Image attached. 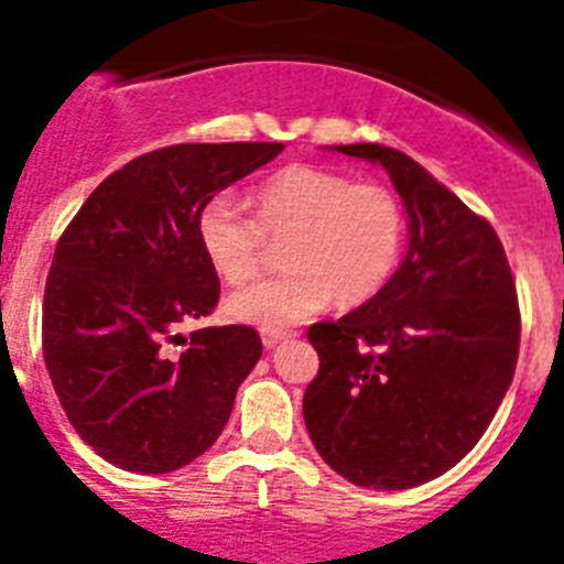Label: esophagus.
I'll list each match as a JSON object with an SVG mask.
<instances>
[{
  "mask_svg": "<svg viewBox=\"0 0 564 564\" xmlns=\"http://www.w3.org/2000/svg\"><path fill=\"white\" fill-rule=\"evenodd\" d=\"M292 336H294V330H281V328H267V330H261V341H264L267 350H272V347H278L283 339H292Z\"/></svg>",
  "mask_w": 564,
  "mask_h": 564,
  "instance_id": "obj_1",
  "label": "esophagus"
}]
</instances>
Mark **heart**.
Returning <instances> with one entry per match:
<instances>
[{
  "label": "heart",
  "mask_w": 564,
  "mask_h": 564,
  "mask_svg": "<svg viewBox=\"0 0 564 564\" xmlns=\"http://www.w3.org/2000/svg\"><path fill=\"white\" fill-rule=\"evenodd\" d=\"M252 219L225 194L197 214V241L210 270L239 286L261 267L264 239H283L286 272L230 294L228 314L258 328L297 323L336 297L361 306L398 270L406 236L401 199L381 183H350L314 163H286L250 188Z\"/></svg>",
  "instance_id": "b5f03b06"
}]
</instances>
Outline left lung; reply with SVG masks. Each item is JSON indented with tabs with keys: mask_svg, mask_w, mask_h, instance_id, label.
I'll return each mask as SVG.
<instances>
[{
	"mask_svg": "<svg viewBox=\"0 0 564 564\" xmlns=\"http://www.w3.org/2000/svg\"><path fill=\"white\" fill-rule=\"evenodd\" d=\"M383 166L409 217V250L387 286L308 328L319 372L303 394L314 448L367 489H409L481 440L512 383L520 308L501 239L401 150L339 144Z\"/></svg>",
	"mask_w": 564,
	"mask_h": 564,
	"instance_id": "8db88e82",
	"label": "left lung"
}]
</instances>
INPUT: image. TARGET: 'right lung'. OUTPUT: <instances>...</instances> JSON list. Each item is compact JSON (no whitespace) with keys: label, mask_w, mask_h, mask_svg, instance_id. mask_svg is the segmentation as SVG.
I'll list each match as a JSON object with an SVG mask.
<instances>
[{"label":"right lung","mask_w":564,"mask_h":564,"mask_svg":"<svg viewBox=\"0 0 564 564\" xmlns=\"http://www.w3.org/2000/svg\"><path fill=\"white\" fill-rule=\"evenodd\" d=\"M281 150L236 141L147 152L105 177L63 230L44 292V361L68 423L110 465L172 473L223 434L261 339L247 325L177 334L219 300L197 214Z\"/></svg>","instance_id":"1"}]
</instances>
